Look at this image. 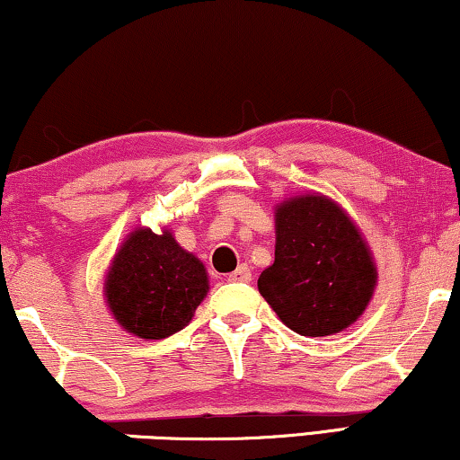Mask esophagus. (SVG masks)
<instances>
[{
	"instance_id": "34e87169",
	"label": "esophagus",
	"mask_w": 460,
	"mask_h": 460,
	"mask_svg": "<svg viewBox=\"0 0 460 460\" xmlns=\"http://www.w3.org/2000/svg\"><path fill=\"white\" fill-rule=\"evenodd\" d=\"M251 278H252L251 268H249V265H246V263L238 265V268L228 276L230 282H251Z\"/></svg>"
}]
</instances>
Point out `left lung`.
Instances as JSON below:
<instances>
[{
	"label": "left lung",
	"instance_id": "8db88e82",
	"mask_svg": "<svg viewBox=\"0 0 460 460\" xmlns=\"http://www.w3.org/2000/svg\"><path fill=\"white\" fill-rule=\"evenodd\" d=\"M276 259L259 292L286 328L307 338L341 334L369 307L377 265L355 219L322 192L279 201Z\"/></svg>",
	"mask_w": 460,
	"mask_h": 460
}]
</instances>
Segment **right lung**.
I'll use <instances>...</instances> for the list:
<instances>
[{
    "label": "right lung",
    "instance_id": "1",
    "mask_svg": "<svg viewBox=\"0 0 460 460\" xmlns=\"http://www.w3.org/2000/svg\"><path fill=\"white\" fill-rule=\"evenodd\" d=\"M209 292V276L195 252L182 249L164 228L138 226L124 238L105 274L103 301L128 334L162 341L195 315Z\"/></svg>",
    "mask_w": 460,
    "mask_h": 460
}]
</instances>
